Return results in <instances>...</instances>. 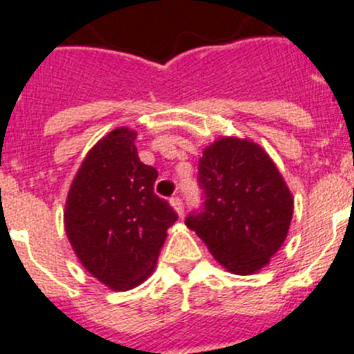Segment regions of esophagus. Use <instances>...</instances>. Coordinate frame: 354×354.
Instances as JSON below:
<instances>
[{
	"label": "esophagus",
	"instance_id": "34e87169",
	"mask_svg": "<svg viewBox=\"0 0 354 354\" xmlns=\"http://www.w3.org/2000/svg\"><path fill=\"white\" fill-rule=\"evenodd\" d=\"M169 204H171V207L176 211L178 216H181V214H183V201H181L180 197H171Z\"/></svg>",
	"mask_w": 354,
	"mask_h": 354
}]
</instances>
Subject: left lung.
<instances>
[{"label": "left lung", "mask_w": 354, "mask_h": 354, "mask_svg": "<svg viewBox=\"0 0 354 354\" xmlns=\"http://www.w3.org/2000/svg\"><path fill=\"white\" fill-rule=\"evenodd\" d=\"M204 211L185 220L229 272L248 276L283 246L293 216L285 178L260 145L218 138L199 160Z\"/></svg>", "instance_id": "left-lung-1"}]
</instances>
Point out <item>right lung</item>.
Segmentation results:
<instances>
[{
	"mask_svg": "<svg viewBox=\"0 0 354 354\" xmlns=\"http://www.w3.org/2000/svg\"><path fill=\"white\" fill-rule=\"evenodd\" d=\"M138 132L118 127L88 150L73 178L64 229L88 274L125 292L153 272L167 229L178 220L155 196L158 173L138 157Z\"/></svg>",
	"mask_w": 354,
	"mask_h": 354,
	"instance_id": "right-lung-1",
	"label": "right lung"
}]
</instances>
